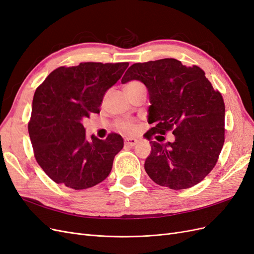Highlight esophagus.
Wrapping results in <instances>:
<instances>
[{
  "label": "esophagus",
  "mask_w": 254,
  "mask_h": 254,
  "mask_svg": "<svg viewBox=\"0 0 254 254\" xmlns=\"http://www.w3.org/2000/svg\"><path fill=\"white\" fill-rule=\"evenodd\" d=\"M124 143H125V146H129V147H132V146H134L137 143V140L132 139V137H126Z\"/></svg>",
  "instance_id": "34e87169"
}]
</instances>
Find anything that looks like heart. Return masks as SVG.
<instances>
[{"mask_svg": "<svg viewBox=\"0 0 254 254\" xmlns=\"http://www.w3.org/2000/svg\"><path fill=\"white\" fill-rule=\"evenodd\" d=\"M142 87H144V86H143V83L141 81H139V80H130V81H128L124 84V90H125L126 93H128V92L134 91V90L142 88ZM118 128L120 130H122V131H124V132L131 133V132L134 131L136 126L132 121L123 120V121H120L118 123Z\"/></svg>", "mask_w": 254, "mask_h": 254, "instance_id": "obj_1", "label": "heart"}]
</instances>
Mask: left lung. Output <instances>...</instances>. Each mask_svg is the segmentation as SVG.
Wrapping results in <instances>:
<instances>
[{
	"label": "left lung",
	"mask_w": 254,
	"mask_h": 254,
	"mask_svg": "<svg viewBox=\"0 0 254 254\" xmlns=\"http://www.w3.org/2000/svg\"><path fill=\"white\" fill-rule=\"evenodd\" d=\"M142 81L148 90L150 107L146 132L151 153L145 171L161 187L190 189L202 181L216 165L225 142V103L205 73L174 58L134 64L122 82ZM173 131L174 142L151 141L157 133ZM158 137H164L158 135ZM159 141V140H158Z\"/></svg>",
	"instance_id": "obj_1"
}]
</instances>
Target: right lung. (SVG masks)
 <instances>
[{
  "instance_id": "right-lung-1",
  "label": "right lung",
  "mask_w": 254,
  "mask_h": 254,
  "mask_svg": "<svg viewBox=\"0 0 254 254\" xmlns=\"http://www.w3.org/2000/svg\"><path fill=\"white\" fill-rule=\"evenodd\" d=\"M128 63H81L59 66L36 89L28 133L40 167L58 184L84 190L104 181L124 146L111 132L105 140H87L82 121L99 113L106 91L125 72Z\"/></svg>"
}]
</instances>
